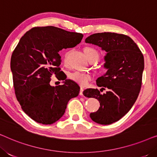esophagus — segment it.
Here are the masks:
<instances>
[{"mask_svg": "<svg viewBox=\"0 0 157 157\" xmlns=\"http://www.w3.org/2000/svg\"><path fill=\"white\" fill-rule=\"evenodd\" d=\"M83 89L82 87H81L80 92H79V95H80V96H83Z\"/></svg>", "mask_w": 157, "mask_h": 157, "instance_id": "esophagus-1", "label": "esophagus"}]
</instances>
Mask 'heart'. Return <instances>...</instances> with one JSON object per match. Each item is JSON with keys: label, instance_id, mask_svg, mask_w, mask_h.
I'll list each match as a JSON object with an SVG mask.
<instances>
[{"label": "heart", "instance_id": "heart-1", "mask_svg": "<svg viewBox=\"0 0 157 157\" xmlns=\"http://www.w3.org/2000/svg\"><path fill=\"white\" fill-rule=\"evenodd\" d=\"M84 52L87 59L89 60L92 59V58H97V59H98V53L95 48L89 46L85 47ZM68 78L71 81H74L75 83L81 86H86L88 84V83L89 82V81L91 79V76L89 73L74 71L68 74Z\"/></svg>", "mask_w": 157, "mask_h": 157}]
</instances>
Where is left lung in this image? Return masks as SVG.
<instances>
[{
  "label": "left lung",
  "mask_w": 157,
  "mask_h": 157,
  "mask_svg": "<svg viewBox=\"0 0 157 157\" xmlns=\"http://www.w3.org/2000/svg\"><path fill=\"white\" fill-rule=\"evenodd\" d=\"M85 42L106 52L104 68L107 71L96 80L98 86L106 88V93L101 94L97 89H89L83 91V95L95 98L100 103L98 111L90 113L91 119L97 124L109 125L125 116L138 98L144 59L136 43L124 34L94 33Z\"/></svg>",
  "instance_id": "8db88e82"
}]
</instances>
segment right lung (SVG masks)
Masks as SVG:
<instances>
[{"mask_svg":"<svg viewBox=\"0 0 157 157\" xmlns=\"http://www.w3.org/2000/svg\"><path fill=\"white\" fill-rule=\"evenodd\" d=\"M82 33L54 26L35 27L27 31L12 53L10 68L17 100L23 111L43 124L55 123L65 113L71 98L80 87L69 79L51 86V77L60 73L62 49L73 48L82 40Z\"/></svg>","mask_w":157,"mask_h":157,"instance_id":"right-lung-1","label":"right lung"}]
</instances>
